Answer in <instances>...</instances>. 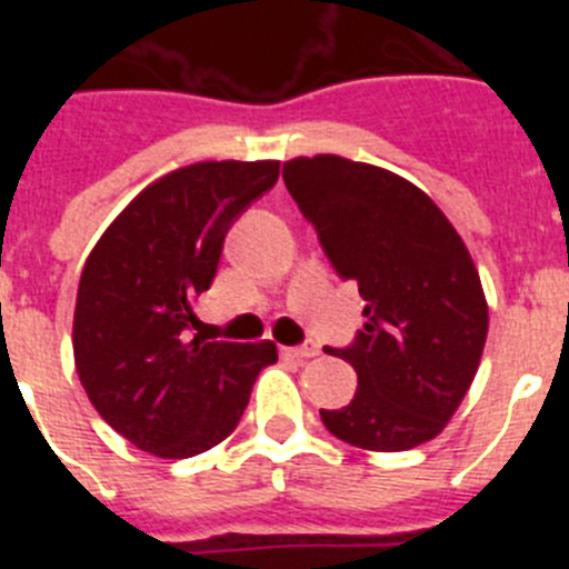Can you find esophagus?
Masks as SVG:
<instances>
[{"label": "esophagus", "instance_id": "1", "mask_svg": "<svg viewBox=\"0 0 569 569\" xmlns=\"http://www.w3.org/2000/svg\"><path fill=\"white\" fill-rule=\"evenodd\" d=\"M284 356H290V359H313V356H319V345L316 341H305V345L299 347H284Z\"/></svg>", "mask_w": 569, "mask_h": 569}]
</instances>
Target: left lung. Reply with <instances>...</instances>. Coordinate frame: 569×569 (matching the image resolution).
Here are the masks:
<instances>
[{
	"mask_svg": "<svg viewBox=\"0 0 569 569\" xmlns=\"http://www.w3.org/2000/svg\"><path fill=\"white\" fill-rule=\"evenodd\" d=\"M341 279L365 299V328L347 347L359 387L321 410L341 441L399 453L436 439L465 399L487 339V301L465 241L427 193L390 170L341 156L281 170Z\"/></svg>",
	"mask_w": 569,
	"mask_h": 569,
	"instance_id": "1",
	"label": "left lung"
}]
</instances>
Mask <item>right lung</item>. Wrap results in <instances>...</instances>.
I'll use <instances>...</instances> for the list:
<instances>
[{
    "label": "right lung",
    "mask_w": 569,
    "mask_h": 569,
    "mask_svg": "<svg viewBox=\"0 0 569 569\" xmlns=\"http://www.w3.org/2000/svg\"><path fill=\"white\" fill-rule=\"evenodd\" d=\"M279 179V162H199L148 184L116 216L79 279L73 356L90 405L130 445L190 459L228 439L273 341L190 336L224 236Z\"/></svg>",
    "instance_id": "add662e5"
}]
</instances>
